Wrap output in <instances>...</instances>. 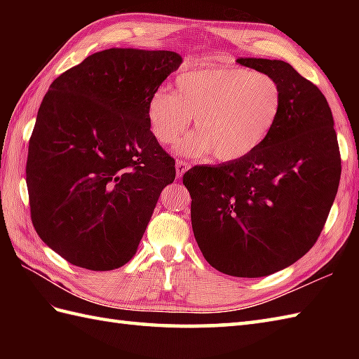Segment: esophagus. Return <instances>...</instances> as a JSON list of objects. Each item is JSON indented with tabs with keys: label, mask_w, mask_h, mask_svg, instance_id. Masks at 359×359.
<instances>
[{
	"label": "esophagus",
	"mask_w": 359,
	"mask_h": 359,
	"mask_svg": "<svg viewBox=\"0 0 359 359\" xmlns=\"http://www.w3.org/2000/svg\"><path fill=\"white\" fill-rule=\"evenodd\" d=\"M189 170V163L185 162V160H177L175 162V171H177V177H182L187 171Z\"/></svg>",
	"instance_id": "obj_1"
}]
</instances>
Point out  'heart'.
Returning <instances> with one entry per match:
<instances>
[{
    "label": "heart",
    "mask_w": 359,
    "mask_h": 359,
    "mask_svg": "<svg viewBox=\"0 0 359 359\" xmlns=\"http://www.w3.org/2000/svg\"><path fill=\"white\" fill-rule=\"evenodd\" d=\"M172 93L158 88L148 98L152 134L174 143L194 117L197 131L177 144L180 154L236 162L261 148L276 128L284 90L273 75L238 66H199L175 79Z\"/></svg>",
    "instance_id": "heart-1"
}]
</instances>
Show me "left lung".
Masks as SVG:
<instances>
[{
	"label": "left lung",
	"instance_id": "1",
	"mask_svg": "<svg viewBox=\"0 0 359 359\" xmlns=\"http://www.w3.org/2000/svg\"><path fill=\"white\" fill-rule=\"evenodd\" d=\"M236 62L280 83V118L253 154L194 166L184 185L207 262L230 276L261 278L315 245L338 191L341 156L330 106L318 86L282 60Z\"/></svg>",
	"mask_w": 359,
	"mask_h": 359
}]
</instances>
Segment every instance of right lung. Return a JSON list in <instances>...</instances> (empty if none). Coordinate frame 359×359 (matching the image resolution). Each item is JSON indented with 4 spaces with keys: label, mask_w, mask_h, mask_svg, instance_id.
<instances>
[{
    "label": "right lung",
    "mask_w": 359,
    "mask_h": 359,
    "mask_svg": "<svg viewBox=\"0 0 359 359\" xmlns=\"http://www.w3.org/2000/svg\"><path fill=\"white\" fill-rule=\"evenodd\" d=\"M182 63L171 50L112 48L52 81L29 140L30 217L41 241L93 271L131 261L175 162L147 117Z\"/></svg>",
    "instance_id": "right-lung-1"
}]
</instances>
